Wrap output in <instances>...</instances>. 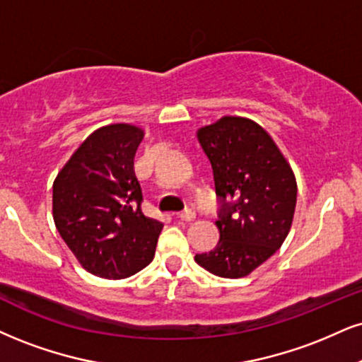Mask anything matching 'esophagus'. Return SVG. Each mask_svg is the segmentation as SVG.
<instances>
[{"label":"esophagus","mask_w":362,"mask_h":362,"mask_svg":"<svg viewBox=\"0 0 362 362\" xmlns=\"http://www.w3.org/2000/svg\"><path fill=\"white\" fill-rule=\"evenodd\" d=\"M178 217H180L182 221H187V223H190V221L195 219V211H192V209H185V211H182L180 214H178Z\"/></svg>","instance_id":"1"}]
</instances>
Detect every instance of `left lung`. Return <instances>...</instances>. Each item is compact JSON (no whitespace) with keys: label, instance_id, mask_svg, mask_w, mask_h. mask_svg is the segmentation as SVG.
<instances>
[{"label":"left lung","instance_id":"obj_1","mask_svg":"<svg viewBox=\"0 0 362 362\" xmlns=\"http://www.w3.org/2000/svg\"><path fill=\"white\" fill-rule=\"evenodd\" d=\"M197 136L214 172L221 239L195 261L217 276H246L288 234L297 204L295 175L272 136L246 117L224 116Z\"/></svg>","mask_w":362,"mask_h":362}]
</instances>
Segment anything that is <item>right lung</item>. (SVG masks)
<instances>
[{"instance_id": "1", "label": "right lung", "mask_w": 362, "mask_h": 362, "mask_svg": "<svg viewBox=\"0 0 362 362\" xmlns=\"http://www.w3.org/2000/svg\"><path fill=\"white\" fill-rule=\"evenodd\" d=\"M143 129L110 124L77 148L54 182L57 230L87 272L128 278L153 261L160 221L141 211L134 155Z\"/></svg>"}]
</instances>
